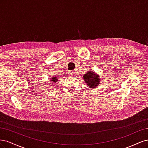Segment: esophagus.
<instances>
[{
  "instance_id": "esophagus-1",
  "label": "esophagus",
  "mask_w": 148,
  "mask_h": 148,
  "mask_svg": "<svg viewBox=\"0 0 148 148\" xmlns=\"http://www.w3.org/2000/svg\"><path fill=\"white\" fill-rule=\"evenodd\" d=\"M69 73L71 76V77H72V76L75 75V71H69Z\"/></svg>"
}]
</instances>
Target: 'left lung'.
Instances as JSON below:
<instances>
[{
    "mask_svg": "<svg viewBox=\"0 0 148 148\" xmlns=\"http://www.w3.org/2000/svg\"><path fill=\"white\" fill-rule=\"evenodd\" d=\"M84 81L87 86L91 89H95L101 84V78L99 75L91 70L83 75Z\"/></svg>",
    "mask_w": 148,
    "mask_h": 148,
    "instance_id": "obj_1",
    "label": "left lung"
}]
</instances>
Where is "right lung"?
<instances>
[{
	"label": "right lung",
	"instance_id": "right-lung-1",
	"mask_svg": "<svg viewBox=\"0 0 148 148\" xmlns=\"http://www.w3.org/2000/svg\"><path fill=\"white\" fill-rule=\"evenodd\" d=\"M57 81H58V77H57L56 76H53V77L50 80V84H54V83H57Z\"/></svg>",
	"mask_w": 148,
	"mask_h": 148
}]
</instances>
